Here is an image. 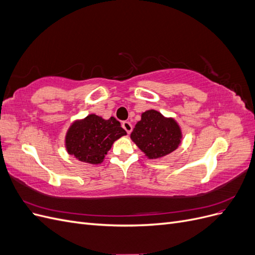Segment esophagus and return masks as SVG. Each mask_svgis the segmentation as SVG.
<instances>
[{"label":"esophagus","instance_id":"esophagus-1","mask_svg":"<svg viewBox=\"0 0 255 255\" xmlns=\"http://www.w3.org/2000/svg\"><path fill=\"white\" fill-rule=\"evenodd\" d=\"M122 128L127 130L128 134L132 132V129H133V126L130 125V122H128V121H123L122 122Z\"/></svg>","mask_w":255,"mask_h":255}]
</instances>
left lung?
Returning a JSON list of instances; mask_svg holds the SVG:
<instances>
[{"mask_svg":"<svg viewBox=\"0 0 255 255\" xmlns=\"http://www.w3.org/2000/svg\"><path fill=\"white\" fill-rule=\"evenodd\" d=\"M130 139L146 157L155 159L177 149L182 132L173 118H166L159 112L150 110L141 114V120L136 123Z\"/></svg>","mask_w":255,"mask_h":255,"instance_id":"left-lung-1","label":"left lung"}]
</instances>
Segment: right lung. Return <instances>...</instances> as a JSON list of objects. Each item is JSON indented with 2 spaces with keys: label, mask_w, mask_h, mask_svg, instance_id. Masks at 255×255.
I'll return each instance as SVG.
<instances>
[{
  "label": "right lung",
  "mask_w": 255,
  "mask_h": 255,
  "mask_svg": "<svg viewBox=\"0 0 255 255\" xmlns=\"http://www.w3.org/2000/svg\"><path fill=\"white\" fill-rule=\"evenodd\" d=\"M127 135L120 122L111 117L103 119L95 114L74 121L66 134L67 152L84 163L101 164L114 141Z\"/></svg>",
  "instance_id": "1"
}]
</instances>
